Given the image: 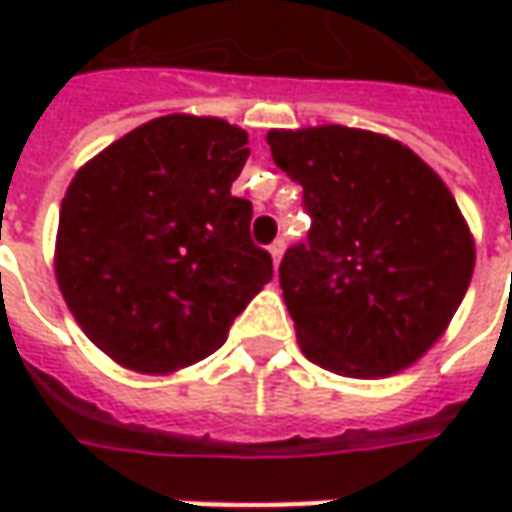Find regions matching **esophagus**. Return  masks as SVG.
Here are the masks:
<instances>
[{
  "instance_id": "1",
  "label": "esophagus",
  "mask_w": 512,
  "mask_h": 512,
  "mask_svg": "<svg viewBox=\"0 0 512 512\" xmlns=\"http://www.w3.org/2000/svg\"><path fill=\"white\" fill-rule=\"evenodd\" d=\"M270 256H273V265L279 267L282 256H285V239H276V242L270 245Z\"/></svg>"
}]
</instances>
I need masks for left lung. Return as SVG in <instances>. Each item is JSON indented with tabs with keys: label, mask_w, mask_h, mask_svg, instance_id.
<instances>
[{
	"label": "left lung",
	"mask_w": 512,
	"mask_h": 512,
	"mask_svg": "<svg viewBox=\"0 0 512 512\" xmlns=\"http://www.w3.org/2000/svg\"><path fill=\"white\" fill-rule=\"evenodd\" d=\"M273 162L305 187L313 225L279 285L302 353L350 379L422 359L462 305L473 233L439 173L373 130H270Z\"/></svg>",
	"instance_id": "8db88e82"
}]
</instances>
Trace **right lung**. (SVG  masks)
Wrapping results in <instances>:
<instances>
[{
  "label": "right lung",
  "mask_w": 512,
  "mask_h": 512,
  "mask_svg": "<svg viewBox=\"0 0 512 512\" xmlns=\"http://www.w3.org/2000/svg\"><path fill=\"white\" fill-rule=\"evenodd\" d=\"M247 133L216 116L150 119L76 170L59 207L56 282L113 362L168 376L202 362L273 279L253 205L230 193Z\"/></svg>",
  "instance_id": "right-lung-1"
}]
</instances>
